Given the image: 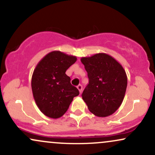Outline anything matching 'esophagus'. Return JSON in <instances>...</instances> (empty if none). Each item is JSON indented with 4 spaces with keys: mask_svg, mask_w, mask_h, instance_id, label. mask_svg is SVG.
I'll return each mask as SVG.
<instances>
[{
    "mask_svg": "<svg viewBox=\"0 0 155 155\" xmlns=\"http://www.w3.org/2000/svg\"><path fill=\"white\" fill-rule=\"evenodd\" d=\"M77 89H78V90L79 91V92L81 93V91H82V86H81V84L78 85V86H77Z\"/></svg>",
    "mask_w": 155,
    "mask_h": 155,
    "instance_id": "34e87169",
    "label": "esophagus"
}]
</instances>
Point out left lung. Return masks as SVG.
<instances>
[{"label":"left lung","mask_w":155,"mask_h":155,"mask_svg":"<svg viewBox=\"0 0 155 155\" xmlns=\"http://www.w3.org/2000/svg\"><path fill=\"white\" fill-rule=\"evenodd\" d=\"M89 78L81 94L89 110L107 117L118 109L124 99L127 76L123 66L110 55L97 53L81 58Z\"/></svg>","instance_id":"8db88e82"}]
</instances>
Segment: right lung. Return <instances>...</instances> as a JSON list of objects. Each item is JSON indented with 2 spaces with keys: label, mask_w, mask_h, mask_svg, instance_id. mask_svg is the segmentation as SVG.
<instances>
[{
  "label": "right lung",
  "mask_w": 155,
  "mask_h": 155,
  "mask_svg": "<svg viewBox=\"0 0 155 155\" xmlns=\"http://www.w3.org/2000/svg\"><path fill=\"white\" fill-rule=\"evenodd\" d=\"M76 56L52 51L37 63L31 76L33 97L40 110L50 118H61L79 92L71 84L66 70L76 62Z\"/></svg>",
  "instance_id": "obj_1"
}]
</instances>
